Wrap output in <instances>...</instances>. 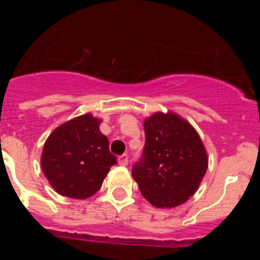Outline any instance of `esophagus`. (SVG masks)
Listing matches in <instances>:
<instances>
[{
  "instance_id": "34e87169",
  "label": "esophagus",
  "mask_w": 260,
  "mask_h": 260,
  "mask_svg": "<svg viewBox=\"0 0 260 260\" xmlns=\"http://www.w3.org/2000/svg\"><path fill=\"white\" fill-rule=\"evenodd\" d=\"M127 162H128V160H127V155H121L118 157V164L119 165H122V167H126V165H127Z\"/></svg>"
}]
</instances>
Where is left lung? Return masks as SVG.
Segmentation results:
<instances>
[{
	"instance_id": "1",
	"label": "left lung",
	"mask_w": 260,
	"mask_h": 260,
	"mask_svg": "<svg viewBox=\"0 0 260 260\" xmlns=\"http://www.w3.org/2000/svg\"><path fill=\"white\" fill-rule=\"evenodd\" d=\"M143 156L133 167L142 195L157 208H173L195 194L208 168L201 137L174 112L144 119Z\"/></svg>"
}]
</instances>
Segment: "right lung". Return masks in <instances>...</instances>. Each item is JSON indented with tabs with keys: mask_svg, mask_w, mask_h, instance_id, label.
Masks as SVG:
<instances>
[{
	"mask_svg": "<svg viewBox=\"0 0 260 260\" xmlns=\"http://www.w3.org/2000/svg\"><path fill=\"white\" fill-rule=\"evenodd\" d=\"M100 123L102 119L86 113L59 125L45 141L41 168L50 186L62 197H92L117 162Z\"/></svg>",
	"mask_w": 260,
	"mask_h": 260,
	"instance_id": "obj_1",
	"label": "right lung"
}]
</instances>
